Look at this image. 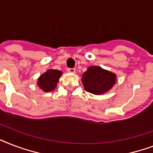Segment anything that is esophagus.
Listing matches in <instances>:
<instances>
[{
	"label": "esophagus",
	"mask_w": 153,
	"mask_h": 153,
	"mask_svg": "<svg viewBox=\"0 0 153 153\" xmlns=\"http://www.w3.org/2000/svg\"><path fill=\"white\" fill-rule=\"evenodd\" d=\"M67 71L70 73H75V69L74 68H67Z\"/></svg>",
	"instance_id": "esophagus-1"
}]
</instances>
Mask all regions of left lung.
I'll return each instance as SVG.
<instances>
[{
    "label": "left lung",
    "instance_id": "1",
    "mask_svg": "<svg viewBox=\"0 0 153 153\" xmlns=\"http://www.w3.org/2000/svg\"><path fill=\"white\" fill-rule=\"evenodd\" d=\"M82 82L86 91L102 94L112 88L116 82V75L99 67H90L82 74Z\"/></svg>",
    "mask_w": 153,
    "mask_h": 153
}]
</instances>
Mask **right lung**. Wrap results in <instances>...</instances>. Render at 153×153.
I'll return each instance as SVG.
<instances>
[{
	"label": "right lung",
	"mask_w": 153,
	"mask_h": 153,
	"mask_svg": "<svg viewBox=\"0 0 153 153\" xmlns=\"http://www.w3.org/2000/svg\"><path fill=\"white\" fill-rule=\"evenodd\" d=\"M62 72L58 70H48L38 79L37 84L45 92L52 91L56 87Z\"/></svg>",
	"instance_id": "1"
}]
</instances>
